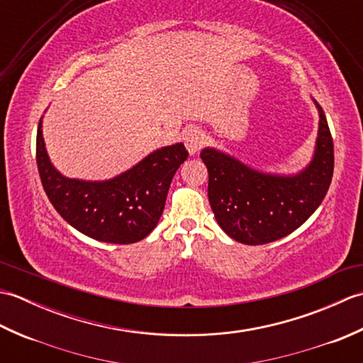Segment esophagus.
Wrapping results in <instances>:
<instances>
[{"label": "esophagus", "instance_id": "34e87169", "mask_svg": "<svg viewBox=\"0 0 363 363\" xmlns=\"http://www.w3.org/2000/svg\"><path fill=\"white\" fill-rule=\"evenodd\" d=\"M184 143H186L187 151L194 156L204 145V134L198 128H190L184 135Z\"/></svg>", "mask_w": 363, "mask_h": 363}]
</instances>
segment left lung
Wrapping results in <instances>:
<instances>
[{"label": "left lung", "instance_id": "left-lung-1", "mask_svg": "<svg viewBox=\"0 0 363 363\" xmlns=\"http://www.w3.org/2000/svg\"><path fill=\"white\" fill-rule=\"evenodd\" d=\"M313 157L296 174L264 173L215 148L201 151L209 172V203L220 228L245 245L289 235L318 209L334 173V143L321 106Z\"/></svg>", "mask_w": 363, "mask_h": 363}]
</instances>
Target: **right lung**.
Returning a JSON list of instances; mask_svg holds the SVG:
<instances>
[{
  "label": "right lung",
  "instance_id": "right-lung-1",
  "mask_svg": "<svg viewBox=\"0 0 363 363\" xmlns=\"http://www.w3.org/2000/svg\"><path fill=\"white\" fill-rule=\"evenodd\" d=\"M189 157L184 143L164 146L106 181L72 179L57 172L37 128V168L45 194L68 225L90 238L128 245L156 228L176 169Z\"/></svg>",
  "mask_w": 363,
  "mask_h": 363
}]
</instances>
